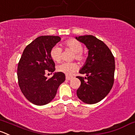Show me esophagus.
Returning <instances> with one entry per match:
<instances>
[{"mask_svg":"<svg viewBox=\"0 0 135 135\" xmlns=\"http://www.w3.org/2000/svg\"><path fill=\"white\" fill-rule=\"evenodd\" d=\"M71 79H72L71 76H68V75L66 76V80H70Z\"/></svg>","mask_w":135,"mask_h":135,"instance_id":"obj_1","label":"esophagus"}]
</instances>
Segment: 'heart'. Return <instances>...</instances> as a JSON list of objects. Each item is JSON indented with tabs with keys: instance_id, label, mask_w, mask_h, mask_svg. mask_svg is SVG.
Returning a JSON list of instances; mask_svg holds the SVG:
<instances>
[{
	"instance_id": "heart-1",
	"label": "heart",
	"mask_w": 135,
	"mask_h": 135,
	"mask_svg": "<svg viewBox=\"0 0 135 135\" xmlns=\"http://www.w3.org/2000/svg\"><path fill=\"white\" fill-rule=\"evenodd\" d=\"M65 45L74 52V57L76 59L79 61L84 60L85 57L82 52L83 50V46L80 42L74 39H71L65 41ZM50 55L55 62H60L62 58V49L58 45H55L51 50ZM77 69L78 66L74 62H62L57 66V70L59 72L65 73L67 75H71L77 70Z\"/></svg>"
}]
</instances>
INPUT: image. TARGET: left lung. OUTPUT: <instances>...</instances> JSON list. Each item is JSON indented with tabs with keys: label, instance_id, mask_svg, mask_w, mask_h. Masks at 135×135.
<instances>
[{
	"label": "left lung",
	"instance_id": "left-lung-1",
	"mask_svg": "<svg viewBox=\"0 0 135 135\" xmlns=\"http://www.w3.org/2000/svg\"><path fill=\"white\" fill-rule=\"evenodd\" d=\"M88 50L85 64L79 73L86 77L77 76L80 86L78 98L85 104H94L102 100L112 90L114 82L115 59L108 47L91 35L75 37Z\"/></svg>",
	"mask_w": 135,
	"mask_h": 135
}]
</instances>
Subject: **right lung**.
Returning a JSON list of instances; mask_svg holds the SVG:
<instances>
[{"instance_id": "right-lung-1", "label": "right lung", "mask_w": 135, "mask_h": 135, "mask_svg": "<svg viewBox=\"0 0 135 135\" xmlns=\"http://www.w3.org/2000/svg\"><path fill=\"white\" fill-rule=\"evenodd\" d=\"M60 41L59 36H40L26 46L20 59L18 84L26 99L34 105L51 102L59 86L65 80L64 73L54 72L55 65L50 55L52 48ZM45 70L54 73L49 79L45 76Z\"/></svg>"}]
</instances>
